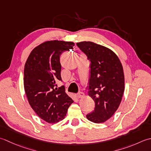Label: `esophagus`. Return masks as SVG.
Returning a JSON list of instances; mask_svg holds the SVG:
<instances>
[{
  "label": "esophagus",
  "instance_id": "1",
  "mask_svg": "<svg viewBox=\"0 0 151 151\" xmlns=\"http://www.w3.org/2000/svg\"><path fill=\"white\" fill-rule=\"evenodd\" d=\"M85 96V94L83 93V92H79V93L76 95V96L77 98H82Z\"/></svg>",
  "mask_w": 151,
  "mask_h": 151
}]
</instances>
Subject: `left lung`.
Wrapping results in <instances>:
<instances>
[{
	"label": "left lung",
	"mask_w": 151,
	"mask_h": 151,
	"mask_svg": "<svg viewBox=\"0 0 151 151\" xmlns=\"http://www.w3.org/2000/svg\"><path fill=\"white\" fill-rule=\"evenodd\" d=\"M91 62L88 94L95 102L88 120L101 123L111 117L122 100L124 91L123 68L116 55L109 49L91 42L77 43Z\"/></svg>",
	"instance_id": "8db88e82"
}]
</instances>
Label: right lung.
Segmentation results:
<instances>
[{
    "instance_id": "1",
    "label": "right lung",
    "mask_w": 151,
    "mask_h": 151,
    "mask_svg": "<svg viewBox=\"0 0 151 151\" xmlns=\"http://www.w3.org/2000/svg\"><path fill=\"white\" fill-rule=\"evenodd\" d=\"M74 43L48 41L31 51L24 69V88L30 106L40 117L49 123L59 122L65 118L73 102L64 91L57 87L62 81L60 56L72 50Z\"/></svg>"
}]
</instances>
